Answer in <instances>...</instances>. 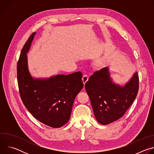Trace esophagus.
<instances>
[{
  "mask_svg": "<svg viewBox=\"0 0 154 154\" xmlns=\"http://www.w3.org/2000/svg\"><path fill=\"white\" fill-rule=\"evenodd\" d=\"M88 80V77L86 75H84L82 77V81H83V84L85 85Z\"/></svg>",
  "mask_w": 154,
  "mask_h": 154,
  "instance_id": "34e87169",
  "label": "esophagus"
}]
</instances>
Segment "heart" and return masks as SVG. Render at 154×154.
<instances>
[{
	"label": "heart",
	"instance_id": "b5f03b06",
	"mask_svg": "<svg viewBox=\"0 0 154 154\" xmlns=\"http://www.w3.org/2000/svg\"><path fill=\"white\" fill-rule=\"evenodd\" d=\"M105 61H106V59H105V58H103L100 59V60L98 61V63H99V64H102V63H103Z\"/></svg>",
	"mask_w": 154,
	"mask_h": 154
}]
</instances>
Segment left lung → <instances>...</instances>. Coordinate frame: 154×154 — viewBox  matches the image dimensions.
Instances as JSON below:
<instances>
[{
  "mask_svg": "<svg viewBox=\"0 0 154 154\" xmlns=\"http://www.w3.org/2000/svg\"><path fill=\"white\" fill-rule=\"evenodd\" d=\"M93 112L103 125L121 118L133 103L139 89V77L136 72L125 86L113 82L108 68L96 71L85 83Z\"/></svg>",
  "mask_w": 154,
  "mask_h": 154,
  "instance_id": "left-lung-1",
  "label": "left lung"
}]
</instances>
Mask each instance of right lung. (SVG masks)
Instances as JSON below:
<instances>
[{
	"label": "right lung",
	"instance_id": "1",
	"mask_svg": "<svg viewBox=\"0 0 154 154\" xmlns=\"http://www.w3.org/2000/svg\"><path fill=\"white\" fill-rule=\"evenodd\" d=\"M35 33L25 43L17 64L20 96L35 118L46 125L59 128L69 120L75 98L83 87L82 74L76 72L46 79H33L28 69L27 53Z\"/></svg>",
	"mask_w": 154,
	"mask_h": 154
}]
</instances>
